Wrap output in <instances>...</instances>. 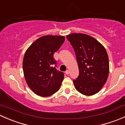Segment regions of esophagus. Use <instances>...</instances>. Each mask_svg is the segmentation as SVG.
I'll use <instances>...</instances> for the list:
<instances>
[{"label":"esophagus","mask_w":125,"mask_h":125,"mask_svg":"<svg viewBox=\"0 0 125 125\" xmlns=\"http://www.w3.org/2000/svg\"><path fill=\"white\" fill-rule=\"evenodd\" d=\"M69 73H70V71H69V70H66V71H65V74H66V75L69 74Z\"/></svg>","instance_id":"1"}]
</instances>
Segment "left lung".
I'll list each match as a JSON object with an SVG mask.
<instances>
[{
    "label": "left lung",
    "mask_w": 125,
    "mask_h": 125,
    "mask_svg": "<svg viewBox=\"0 0 125 125\" xmlns=\"http://www.w3.org/2000/svg\"><path fill=\"white\" fill-rule=\"evenodd\" d=\"M74 48L79 75L73 80L77 90L85 95L97 93L103 88L109 74V59L104 46L85 34L66 36Z\"/></svg>",
    "instance_id": "8db88e82"
}]
</instances>
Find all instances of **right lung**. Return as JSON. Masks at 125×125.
<instances>
[{
    "mask_svg": "<svg viewBox=\"0 0 125 125\" xmlns=\"http://www.w3.org/2000/svg\"><path fill=\"white\" fill-rule=\"evenodd\" d=\"M64 41V36H42L32 43L25 52L24 76L28 86L37 95L48 97L60 89L64 74L57 70L53 55Z\"/></svg>",
    "mask_w": 125,
    "mask_h": 125,
    "instance_id": "1",
    "label": "right lung"
}]
</instances>
